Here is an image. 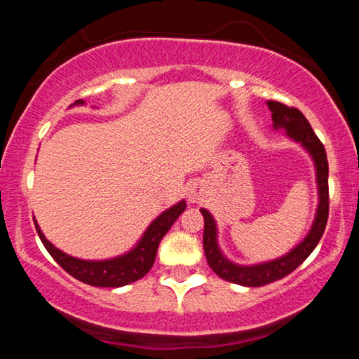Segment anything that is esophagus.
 <instances>
[{
	"instance_id": "obj_1",
	"label": "esophagus",
	"mask_w": 359,
	"mask_h": 359,
	"mask_svg": "<svg viewBox=\"0 0 359 359\" xmlns=\"http://www.w3.org/2000/svg\"><path fill=\"white\" fill-rule=\"evenodd\" d=\"M203 201V189L199 185H194V187L189 189V203L197 204Z\"/></svg>"
}]
</instances>
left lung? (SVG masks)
Wrapping results in <instances>:
<instances>
[{
  "label": "left lung",
  "instance_id": "left-lung-1",
  "mask_svg": "<svg viewBox=\"0 0 359 359\" xmlns=\"http://www.w3.org/2000/svg\"><path fill=\"white\" fill-rule=\"evenodd\" d=\"M266 104L271 111L273 126L287 130V137L300 143L314 160L317 189H319V205H317L316 219L312 222L311 231L304 238L302 243H299L294 250L288 251L283 257L250 266L236 265L221 253L219 245H217V229L214 217L209 211L201 209L204 216L203 245L209 266L222 280L245 287H262L292 273L314 251L317 243L323 238L329 216V165L324 145L309 125L307 118L297 108H290V106L282 104L278 101H269Z\"/></svg>",
  "mask_w": 359,
  "mask_h": 359
}]
</instances>
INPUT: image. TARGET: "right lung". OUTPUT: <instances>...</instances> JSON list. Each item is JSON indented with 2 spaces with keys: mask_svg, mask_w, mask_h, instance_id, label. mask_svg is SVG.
<instances>
[{
  "mask_svg": "<svg viewBox=\"0 0 359 359\" xmlns=\"http://www.w3.org/2000/svg\"><path fill=\"white\" fill-rule=\"evenodd\" d=\"M82 100L76 101V104H82ZM185 211V201H180L170 209L163 211L156 219L151 222L143 233L142 240L133 250L128 253L121 255V257L111 258V259H100V262H90V259H79L69 257L67 253L60 251L59 248L52 245L47 238L43 236L42 229L39 228L35 221L36 233H39L40 240H42L43 246L47 248L52 258L72 275L74 278L81 280V282L88 283L93 287H123L131 282H137L142 277L150 271L155 263L156 250H158L160 241L165 236L172 224L177 221V217Z\"/></svg>",
  "mask_w": 359,
  "mask_h": 359,
  "instance_id": "obj_1",
  "label": "right lung"
}]
</instances>
